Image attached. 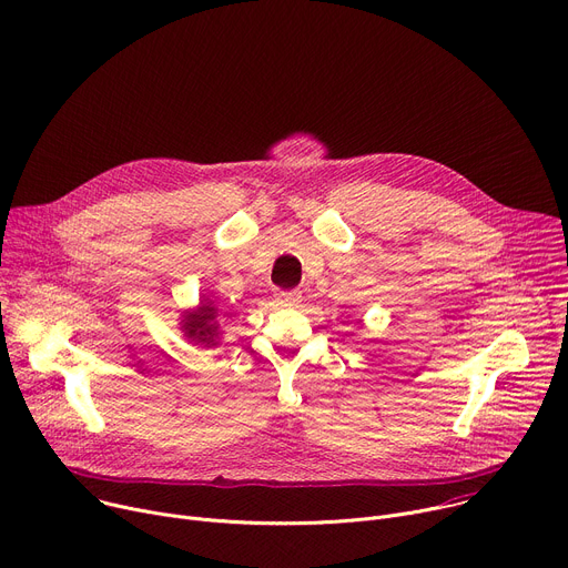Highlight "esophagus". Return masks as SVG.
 <instances>
[{
	"instance_id": "obj_1",
	"label": "esophagus",
	"mask_w": 568,
	"mask_h": 568,
	"mask_svg": "<svg viewBox=\"0 0 568 568\" xmlns=\"http://www.w3.org/2000/svg\"><path fill=\"white\" fill-rule=\"evenodd\" d=\"M276 301L285 307H298L301 305V292L296 290H281L276 292Z\"/></svg>"
}]
</instances>
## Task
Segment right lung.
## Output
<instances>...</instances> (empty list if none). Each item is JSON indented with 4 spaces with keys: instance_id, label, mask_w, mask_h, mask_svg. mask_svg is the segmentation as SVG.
I'll return each mask as SVG.
<instances>
[{
    "instance_id": "obj_1",
    "label": "right lung",
    "mask_w": 568,
    "mask_h": 568,
    "mask_svg": "<svg viewBox=\"0 0 568 568\" xmlns=\"http://www.w3.org/2000/svg\"><path fill=\"white\" fill-rule=\"evenodd\" d=\"M226 317V315H224ZM181 333L187 342L201 344V346H215L220 344V307L209 296H201L199 305L187 307L179 317Z\"/></svg>"
}]
</instances>
